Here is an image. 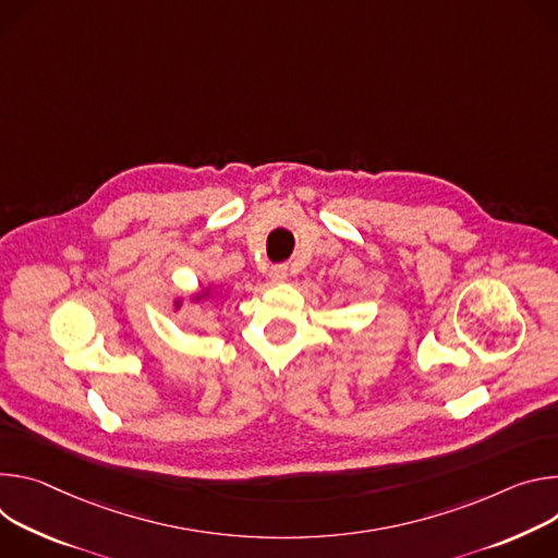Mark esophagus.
I'll return each instance as SVG.
<instances>
[{"label":"esophagus","instance_id":"1","mask_svg":"<svg viewBox=\"0 0 558 558\" xmlns=\"http://www.w3.org/2000/svg\"><path fill=\"white\" fill-rule=\"evenodd\" d=\"M270 279H272V283L286 281V279H288V266H283V264L272 266V268H270Z\"/></svg>","mask_w":558,"mask_h":558}]
</instances>
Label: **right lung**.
<instances>
[{
    "label": "right lung",
    "instance_id": "right-lung-1",
    "mask_svg": "<svg viewBox=\"0 0 558 558\" xmlns=\"http://www.w3.org/2000/svg\"><path fill=\"white\" fill-rule=\"evenodd\" d=\"M208 292H210V290H204L202 294H197V296H193V299H195V301H202L204 296H208ZM179 303H181V301H174V305H177V307H179Z\"/></svg>",
    "mask_w": 558,
    "mask_h": 558
}]
</instances>
